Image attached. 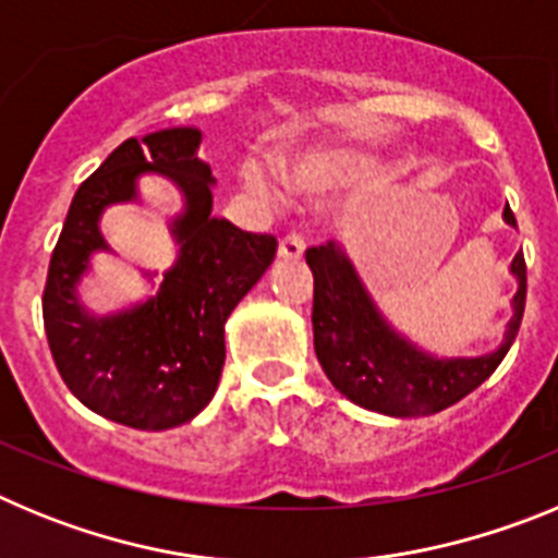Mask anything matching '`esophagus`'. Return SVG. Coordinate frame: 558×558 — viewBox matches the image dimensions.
Listing matches in <instances>:
<instances>
[{
	"mask_svg": "<svg viewBox=\"0 0 558 558\" xmlns=\"http://www.w3.org/2000/svg\"><path fill=\"white\" fill-rule=\"evenodd\" d=\"M302 254H304V236L299 234V231L290 229L288 234L279 240V256H282V259H299Z\"/></svg>",
	"mask_w": 558,
	"mask_h": 558,
	"instance_id": "1",
	"label": "esophagus"
}]
</instances>
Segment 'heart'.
I'll list each match as a JSON object with an SVG mask.
<instances>
[{
	"label": "heart",
	"mask_w": 558,
	"mask_h": 558,
	"mask_svg": "<svg viewBox=\"0 0 558 558\" xmlns=\"http://www.w3.org/2000/svg\"><path fill=\"white\" fill-rule=\"evenodd\" d=\"M372 167V153L354 150V147H335V150H318L310 153V156H302V159L288 161L284 175H288V184L299 192H329L340 190V186L357 184ZM243 181L259 198H270L274 195L268 172H265V167L259 161H245Z\"/></svg>",
	"instance_id": "obj_1"
}]
</instances>
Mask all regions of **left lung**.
I'll return each instance as SVG.
<instances>
[{"label":"left lung","instance_id":"left-lung-1","mask_svg":"<svg viewBox=\"0 0 558 558\" xmlns=\"http://www.w3.org/2000/svg\"><path fill=\"white\" fill-rule=\"evenodd\" d=\"M502 220L517 229L514 211L502 209ZM313 270V343L318 363L335 388L354 405L386 416H430L456 405L492 377L517 338L525 310V259H511L517 293L511 322L500 347L477 357H438L399 335L379 313L366 284L354 270L343 245L307 248Z\"/></svg>","mask_w":558,"mask_h":558}]
</instances>
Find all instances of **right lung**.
<instances>
[{
    "instance_id": "1",
    "label": "right lung",
    "mask_w": 558,
    "mask_h": 558,
    "mask_svg": "<svg viewBox=\"0 0 558 558\" xmlns=\"http://www.w3.org/2000/svg\"><path fill=\"white\" fill-rule=\"evenodd\" d=\"M198 147V128H165L122 142L75 192L49 259L44 329L63 383L88 411L136 430H170L209 405L223 372L226 322L276 256V236L211 215L215 175ZM147 171L170 178L185 198L171 221L180 256L156 296L95 316L76 284L90 256L108 250L101 211L138 199Z\"/></svg>"
}]
</instances>
